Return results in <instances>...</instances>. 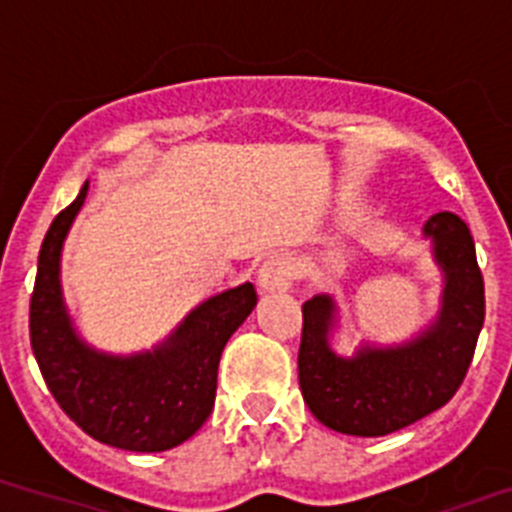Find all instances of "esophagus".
I'll list each match as a JSON object with an SVG mask.
<instances>
[{
  "label": "esophagus",
  "mask_w": 512,
  "mask_h": 512,
  "mask_svg": "<svg viewBox=\"0 0 512 512\" xmlns=\"http://www.w3.org/2000/svg\"><path fill=\"white\" fill-rule=\"evenodd\" d=\"M294 279V261L284 253H276L271 259L264 261V266L259 269L256 276V284H259L261 294H274L289 289Z\"/></svg>",
  "instance_id": "1"
}]
</instances>
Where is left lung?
<instances>
[{"label": "left lung", "mask_w": 512, "mask_h": 512, "mask_svg": "<svg viewBox=\"0 0 512 512\" xmlns=\"http://www.w3.org/2000/svg\"><path fill=\"white\" fill-rule=\"evenodd\" d=\"M442 271L437 314L396 345L360 342L337 353L340 307L332 294L302 304L299 388L314 419L350 437H386L442 409L462 386L485 322V284L470 228L454 213L421 228Z\"/></svg>", "instance_id": "obj_1"}]
</instances>
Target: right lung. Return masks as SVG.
<instances>
[{
	"mask_svg": "<svg viewBox=\"0 0 512 512\" xmlns=\"http://www.w3.org/2000/svg\"><path fill=\"white\" fill-rule=\"evenodd\" d=\"M86 195L88 180L42 241L30 299L32 353L60 409L88 437L126 452H164L208 421L220 355L256 307V289L246 281L213 294L149 350L93 348L75 327L60 284L63 243Z\"/></svg>",
	"mask_w": 512,
	"mask_h": 512,
	"instance_id": "right-lung-1",
	"label": "right lung"
}]
</instances>
